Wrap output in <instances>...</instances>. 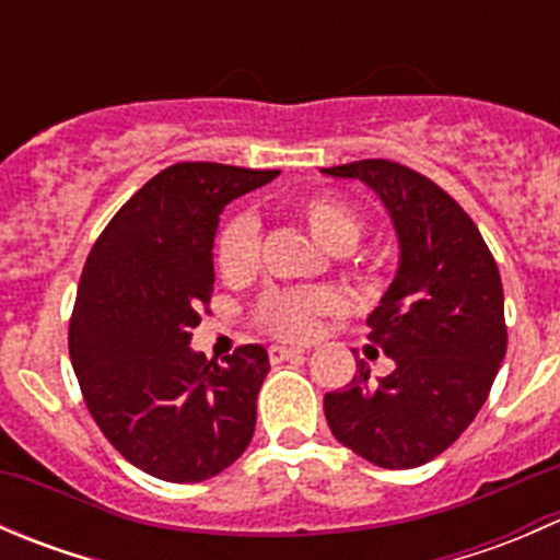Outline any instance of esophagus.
Returning a JSON list of instances; mask_svg holds the SVG:
<instances>
[{
	"label": "esophagus",
	"mask_w": 560,
	"mask_h": 560,
	"mask_svg": "<svg viewBox=\"0 0 560 560\" xmlns=\"http://www.w3.org/2000/svg\"><path fill=\"white\" fill-rule=\"evenodd\" d=\"M268 354H270V363H281V360L301 358L303 349H295V347H279V343H273V347L268 349Z\"/></svg>",
	"instance_id": "esophagus-1"
}]
</instances>
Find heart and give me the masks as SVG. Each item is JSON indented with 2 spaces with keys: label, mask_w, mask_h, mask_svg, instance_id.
Wrapping results in <instances>:
<instances>
[{
  "label": "heart",
  "mask_w": 560,
  "mask_h": 560,
  "mask_svg": "<svg viewBox=\"0 0 560 560\" xmlns=\"http://www.w3.org/2000/svg\"><path fill=\"white\" fill-rule=\"evenodd\" d=\"M298 217L319 246L343 248L354 246L360 238V217L330 195H312L298 202ZM259 228L257 219L241 213L224 224L217 244V265L224 279H241L257 262ZM338 308V298L330 292H284L262 303V319L276 336L308 338L314 332L316 319Z\"/></svg>",
  "instance_id": "1"
}]
</instances>
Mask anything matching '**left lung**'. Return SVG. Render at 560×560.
Instances as JSON below:
<instances>
[{
    "label": "left lung",
    "instance_id": "obj_1",
    "mask_svg": "<svg viewBox=\"0 0 560 560\" xmlns=\"http://www.w3.org/2000/svg\"><path fill=\"white\" fill-rule=\"evenodd\" d=\"M363 180L398 238V268L369 314L371 341L395 363L325 395L332 436L382 468L442 455L482 409L506 354L499 265L468 213L425 175L389 160L322 167Z\"/></svg>",
    "mask_w": 560,
    "mask_h": 560
}]
</instances>
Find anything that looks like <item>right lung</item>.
I'll list each match as a JSON object with an SVG mask.
<instances>
[{"instance_id":"add662e5","label":"right lung","mask_w":560,"mask_h":560,"mask_svg":"<svg viewBox=\"0 0 560 560\" xmlns=\"http://www.w3.org/2000/svg\"><path fill=\"white\" fill-rule=\"evenodd\" d=\"M279 171L180 162L135 191L94 244L78 284L70 358L107 442L165 482H202L244 455L270 360L246 343L224 363L195 352L213 292L224 206Z\"/></svg>"}]
</instances>
